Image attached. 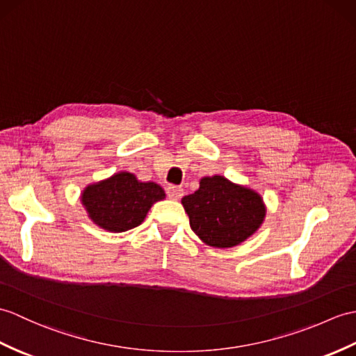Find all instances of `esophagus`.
I'll use <instances>...</instances> for the list:
<instances>
[{
	"mask_svg": "<svg viewBox=\"0 0 356 356\" xmlns=\"http://www.w3.org/2000/svg\"><path fill=\"white\" fill-rule=\"evenodd\" d=\"M167 195L171 198V200H179L184 195V188L176 186V185H170L167 188Z\"/></svg>",
	"mask_w": 356,
	"mask_h": 356,
	"instance_id": "obj_1",
	"label": "esophagus"
}]
</instances>
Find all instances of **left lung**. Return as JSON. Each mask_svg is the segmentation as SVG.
<instances>
[{"mask_svg":"<svg viewBox=\"0 0 356 356\" xmlns=\"http://www.w3.org/2000/svg\"><path fill=\"white\" fill-rule=\"evenodd\" d=\"M193 232L206 245L230 249L261 227L267 208L261 194L225 176L200 179V188L181 198Z\"/></svg>","mask_w":356,"mask_h":356,"instance_id":"left-lung-1","label":"left lung"}]
</instances>
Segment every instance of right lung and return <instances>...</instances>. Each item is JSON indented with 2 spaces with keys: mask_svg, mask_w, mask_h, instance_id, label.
<instances>
[{
  "mask_svg": "<svg viewBox=\"0 0 356 356\" xmlns=\"http://www.w3.org/2000/svg\"><path fill=\"white\" fill-rule=\"evenodd\" d=\"M165 191L154 181H140L134 172L120 171L88 185L80 195L90 221L107 232L120 234L139 226Z\"/></svg>",
  "mask_w": 356,
  "mask_h": 356,
  "instance_id": "add662e5",
  "label": "right lung"
}]
</instances>
